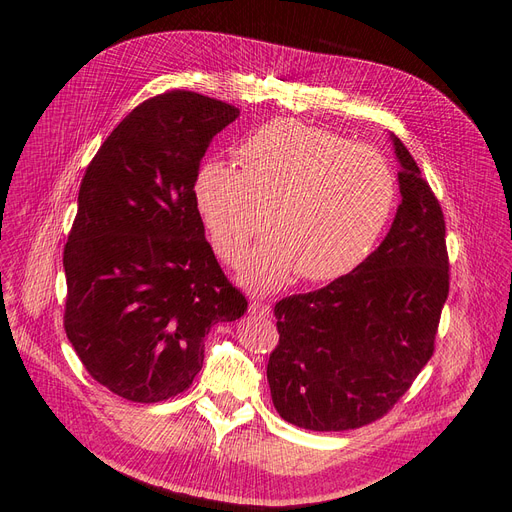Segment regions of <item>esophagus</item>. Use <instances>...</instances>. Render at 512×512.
<instances>
[{
    "instance_id": "obj_1",
    "label": "esophagus",
    "mask_w": 512,
    "mask_h": 512,
    "mask_svg": "<svg viewBox=\"0 0 512 512\" xmlns=\"http://www.w3.org/2000/svg\"><path fill=\"white\" fill-rule=\"evenodd\" d=\"M249 313L257 315V317H265V315H270V305L263 303V301H251Z\"/></svg>"
}]
</instances>
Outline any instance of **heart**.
I'll return each mask as SVG.
<instances>
[{"label":"heart","instance_id":"b5f03b06","mask_svg":"<svg viewBox=\"0 0 512 512\" xmlns=\"http://www.w3.org/2000/svg\"><path fill=\"white\" fill-rule=\"evenodd\" d=\"M240 170L205 161L193 184L199 218L213 251L230 265L245 257L255 236H272L240 272L251 290H274L292 274L332 282L371 255L396 203L388 161L338 134L278 118L236 147Z\"/></svg>","mask_w":512,"mask_h":512}]
</instances>
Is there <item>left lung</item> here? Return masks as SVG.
Wrapping results in <instances>:
<instances>
[{"label":"left lung","instance_id":"left-lung-1","mask_svg":"<svg viewBox=\"0 0 512 512\" xmlns=\"http://www.w3.org/2000/svg\"><path fill=\"white\" fill-rule=\"evenodd\" d=\"M390 139L402 201L382 245L351 274L274 307V407L311 432L384 417L434 355L450 278L444 213L409 149Z\"/></svg>","mask_w":512,"mask_h":512}]
</instances>
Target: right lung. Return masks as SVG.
<instances>
[{"label": "right lung", "mask_w": 512, "mask_h": 512, "mask_svg": "<svg viewBox=\"0 0 512 512\" xmlns=\"http://www.w3.org/2000/svg\"><path fill=\"white\" fill-rule=\"evenodd\" d=\"M238 107L193 91L143 101L89 164L64 247V328L91 378L132 402L184 392L211 326L247 299L224 276L193 184Z\"/></svg>", "instance_id": "add662e5"}]
</instances>
